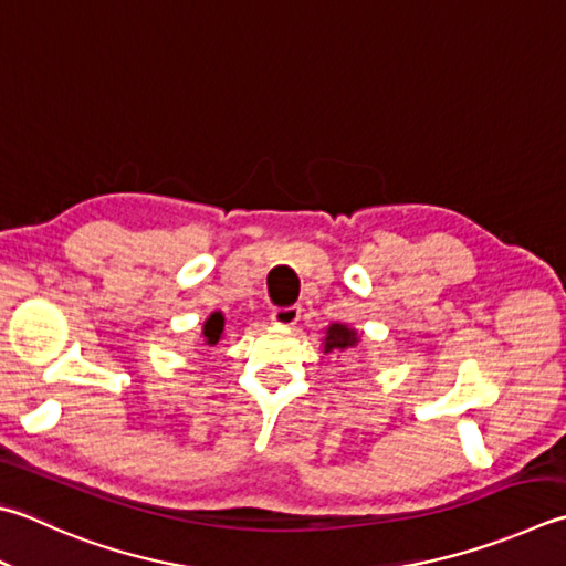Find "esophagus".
Wrapping results in <instances>:
<instances>
[{"instance_id":"obj_1","label":"esophagus","mask_w":566,"mask_h":566,"mask_svg":"<svg viewBox=\"0 0 566 566\" xmlns=\"http://www.w3.org/2000/svg\"><path fill=\"white\" fill-rule=\"evenodd\" d=\"M271 319L275 325L283 327H293L297 319H301V307L297 305H287V307H273L271 311Z\"/></svg>"}]
</instances>
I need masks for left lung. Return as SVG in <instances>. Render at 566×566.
Returning a JSON list of instances; mask_svg holds the SVG:
<instances>
[{"label": "left lung", "mask_w": 566, "mask_h": 566, "mask_svg": "<svg viewBox=\"0 0 566 566\" xmlns=\"http://www.w3.org/2000/svg\"><path fill=\"white\" fill-rule=\"evenodd\" d=\"M357 343V333L355 329H349L347 325H329L327 327V337H325V352H333V349H347V347H355Z\"/></svg>", "instance_id": "left-lung-1"}]
</instances>
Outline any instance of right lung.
<instances>
[{
	"instance_id": "1",
	"label": "right lung",
	"mask_w": 566,
	"mask_h": 566,
	"mask_svg": "<svg viewBox=\"0 0 566 566\" xmlns=\"http://www.w3.org/2000/svg\"><path fill=\"white\" fill-rule=\"evenodd\" d=\"M223 333V315L214 313L211 315L207 323H205V337H207V345H217L219 337Z\"/></svg>"
}]
</instances>
